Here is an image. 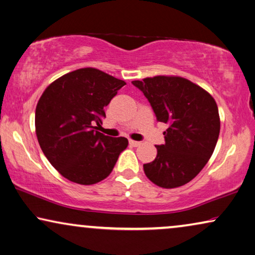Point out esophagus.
Returning <instances> with one entry per match:
<instances>
[{"label": "esophagus", "mask_w": 255, "mask_h": 255, "mask_svg": "<svg viewBox=\"0 0 255 255\" xmlns=\"http://www.w3.org/2000/svg\"><path fill=\"white\" fill-rule=\"evenodd\" d=\"M140 141H135V140H130V145L133 146V147H138L140 145Z\"/></svg>", "instance_id": "obj_1"}]
</instances>
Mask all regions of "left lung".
I'll list each match as a JSON object with an SVG mask.
<instances>
[{"mask_svg": "<svg viewBox=\"0 0 255 255\" xmlns=\"http://www.w3.org/2000/svg\"><path fill=\"white\" fill-rule=\"evenodd\" d=\"M149 101L157 122L169 124L165 143L155 146V160L143 164L150 182L175 189L191 182L215 149L220 134L219 108L207 91L178 76L147 77L132 82Z\"/></svg>", "mask_w": 255, "mask_h": 255, "instance_id": "1", "label": "left lung"}]
</instances>
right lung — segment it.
Segmentation results:
<instances>
[{
  "instance_id": "1",
  "label": "right lung",
  "mask_w": 255,
  "mask_h": 255,
  "mask_svg": "<svg viewBox=\"0 0 255 255\" xmlns=\"http://www.w3.org/2000/svg\"><path fill=\"white\" fill-rule=\"evenodd\" d=\"M95 68L75 70L60 77L40 97L35 109V133L50 164L66 179L92 185L107 178L121 152L124 136L97 131L105 107L124 85Z\"/></svg>"
}]
</instances>
